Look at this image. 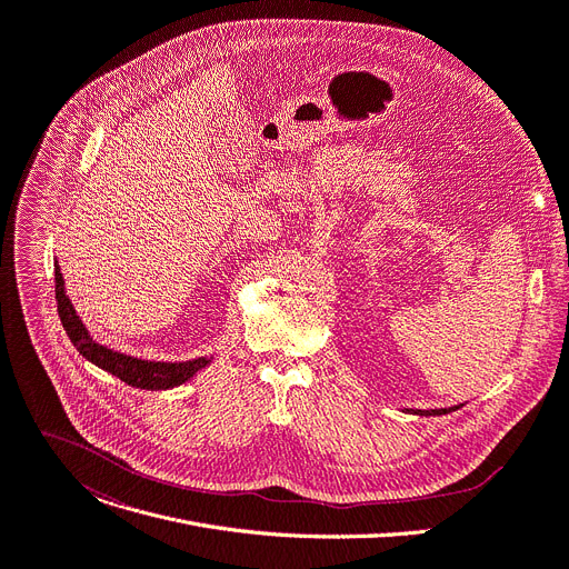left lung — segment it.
<instances>
[{
    "mask_svg": "<svg viewBox=\"0 0 569 569\" xmlns=\"http://www.w3.org/2000/svg\"><path fill=\"white\" fill-rule=\"evenodd\" d=\"M456 408H436V410H412L416 416H445V412H451Z\"/></svg>",
    "mask_w": 569,
    "mask_h": 569,
    "instance_id": "1",
    "label": "left lung"
}]
</instances>
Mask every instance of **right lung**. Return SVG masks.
Wrapping results in <instances>:
<instances>
[{"label":"right lung","instance_id":"obj_1","mask_svg":"<svg viewBox=\"0 0 569 569\" xmlns=\"http://www.w3.org/2000/svg\"><path fill=\"white\" fill-rule=\"evenodd\" d=\"M54 281H57L59 318H61L66 333L74 342L77 351L83 353L90 363L99 366L101 370L116 375L120 381H124L133 388H142V390H166V388L186 383L192 375H197L201 368L211 363L209 358H194V360H188V363H151V360L131 358V356H124L120 351H113L104 345L94 342L88 336L81 320L77 318L70 299L66 297L63 274H61L59 266H54Z\"/></svg>","mask_w":569,"mask_h":569}]
</instances>
